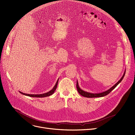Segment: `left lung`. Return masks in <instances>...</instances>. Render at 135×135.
Wrapping results in <instances>:
<instances>
[{
	"label": "left lung",
	"mask_w": 135,
	"mask_h": 135,
	"mask_svg": "<svg viewBox=\"0 0 135 135\" xmlns=\"http://www.w3.org/2000/svg\"><path fill=\"white\" fill-rule=\"evenodd\" d=\"M125 74H126V70L124 71V74L123 75V76H122V77L120 78V79L115 84H114V85H113V86L112 87L110 88V89H109L108 90H106V91H103L102 93H89V92H87V91H85L82 89H81L80 87H79V83H78V81L77 80V82H76V88H77V90L79 92V93L84 96V97H88V98H93V97H103L104 96H106L108 94H109L110 92H111L114 89H115L117 85L122 81V80H123V79L124 78V76L125 75Z\"/></svg>",
	"instance_id": "left-lung-1"
}]
</instances>
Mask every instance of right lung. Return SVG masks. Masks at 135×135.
Returning a JSON list of instances; mask_svg holds the SVG:
<instances>
[{
  "mask_svg": "<svg viewBox=\"0 0 135 135\" xmlns=\"http://www.w3.org/2000/svg\"><path fill=\"white\" fill-rule=\"evenodd\" d=\"M59 79H57V81H56L55 85L54 86V87L53 88V89L52 90H51L50 91H49L47 93H44V94H25V93H23L21 91H19V93H21L22 95H26L27 96H30V97H47V96H50L51 95H52L55 91V90H56V88H57V83H58V81H59Z\"/></svg>",
  "mask_w": 135,
  "mask_h": 135,
  "instance_id": "1",
  "label": "right lung"
}]
</instances>
